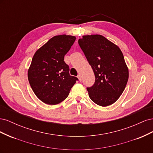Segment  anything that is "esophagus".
<instances>
[{"label": "esophagus", "mask_w": 153, "mask_h": 153, "mask_svg": "<svg viewBox=\"0 0 153 153\" xmlns=\"http://www.w3.org/2000/svg\"><path fill=\"white\" fill-rule=\"evenodd\" d=\"M78 79H79V80L81 82L82 81V76H81V75H80V74H79V75H78Z\"/></svg>", "instance_id": "obj_1"}]
</instances>
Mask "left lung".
<instances>
[{"label":"left lung","instance_id":"obj_1","mask_svg":"<svg viewBox=\"0 0 153 153\" xmlns=\"http://www.w3.org/2000/svg\"><path fill=\"white\" fill-rule=\"evenodd\" d=\"M78 44L95 75L94 85L87 87L89 98L101 106L114 103L123 92L129 77L121 50L98 34L84 36Z\"/></svg>","mask_w":153,"mask_h":153}]
</instances>
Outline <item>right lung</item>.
Returning <instances> with one entry per match:
<instances>
[{
    "mask_svg": "<svg viewBox=\"0 0 153 153\" xmlns=\"http://www.w3.org/2000/svg\"><path fill=\"white\" fill-rule=\"evenodd\" d=\"M76 39L69 35L55 36L36 51L28 70V79L38 98L48 105H57L65 100L78 80L69 75L64 55Z\"/></svg>",
    "mask_w": 153,
    "mask_h": 153,
    "instance_id": "obj_1",
    "label": "right lung"
}]
</instances>
